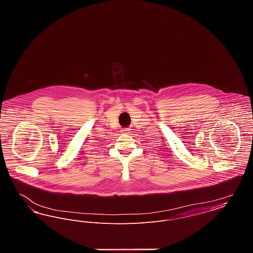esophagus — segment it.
Returning <instances> with one entry per match:
<instances>
[{
	"label": "esophagus",
	"mask_w": 253,
	"mask_h": 253,
	"mask_svg": "<svg viewBox=\"0 0 253 253\" xmlns=\"http://www.w3.org/2000/svg\"><path fill=\"white\" fill-rule=\"evenodd\" d=\"M128 131H129V129H123V130H122V132H127Z\"/></svg>",
	"instance_id": "1"
}]
</instances>
